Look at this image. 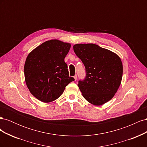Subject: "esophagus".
Returning a JSON list of instances; mask_svg holds the SVG:
<instances>
[{"label": "esophagus", "instance_id": "34e87169", "mask_svg": "<svg viewBox=\"0 0 147 147\" xmlns=\"http://www.w3.org/2000/svg\"><path fill=\"white\" fill-rule=\"evenodd\" d=\"M74 79H75V80L76 81V80H77V75H75V76L74 77Z\"/></svg>", "mask_w": 147, "mask_h": 147}]
</instances>
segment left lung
<instances>
[{
	"mask_svg": "<svg viewBox=\"0 0 147 147\" xmlns=\"http://www.w3.org/2000/svg\"><path fill=\"white\" fill-rule=\"evenodd\" d=\"M73 48L85 67L86 77L78 84L83 97L94 105L104 104L113 98L121 84V59L96 44H76Z\"/></svg>",
	"mask_w": 147,
	"mask_h": 147,
	"instance_id": "obj_1",
	"label": "left lung"
}]
</instances>
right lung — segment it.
Segmentation results:
<instances>
[{"label": "right lung", "instance_id": "obj_1", "mask_svg": "<svg viewBox=\"0 0 147 147\" xmlns=\"http://www.w3.org/2000/svg\"><path fill=\"white\" fill-rule=\"evenodd\" d=\"M70 44L58 40L42 43L31 51L24 64V77L29 91L37 99L50 102L63 94L65 86L75 80L69 77L64 58Z\"/></svg>", "mask_w": 147, "mask_h": 147}]
</instances>
